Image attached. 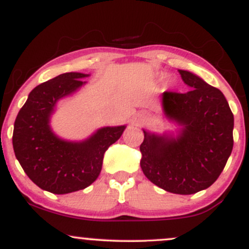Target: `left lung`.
<instances>
[{"label":"left lung","mask_w":249,"mask_h":249,"mask_svg":"<svg viewBox=\"0 0 249 249\" xmlns=\"http://www.w3.org/2000/svg\"><path fill=\"white\" fill-rule=\"evenodd\" d=\"M178 71L191 90L165 91L162 105L168 118L184 125L182 132L174 139L144 130L141 167L162 190L193 194L210 187L224 170L233 150L234 117L219 89Z\"/></svg>","instance_id":"1"}]
</instances>
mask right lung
<instances>
[{"label": "right lung", "instance_id": "1", "mask_svg": "<svg viewBox=\"0 0 249 249\" xmlns=\"http://www.w3.org/2000/svg\"><path fill=\"white\" fill-rule=\"evenodd\" d=\"M87 76L67 72L37 85L16 117L13 146L17 160L37 186L48 192L71 193L92 184L101 173L105 151L125 130L103 127L82 142L61 141L51 132L49 117L56 102L81 87Z\"/></svg>", "mask_w": 249, "mask_h": 249}]
</instances>
